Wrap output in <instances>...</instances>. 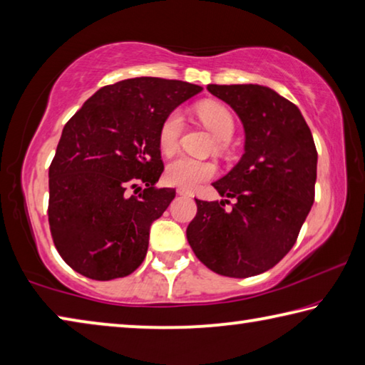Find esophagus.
I'll use <instances>...</instances> for the list:
<instances>
[{"label":"esophagus","mask_w":365,"mask_h":365,"mask_svg":"<svg viewBox=\"0 0 365 365\" xmlns=\"http://www.w3.org/2000/svg\"><path fill=\"white\" fill-rule=\"evenodd\" d=\"M177 193L182 195V196H191V195H193V193H191V191L187 190V188H178Z\"/></svg>","instance_id":"34e87169"}]
</instances>
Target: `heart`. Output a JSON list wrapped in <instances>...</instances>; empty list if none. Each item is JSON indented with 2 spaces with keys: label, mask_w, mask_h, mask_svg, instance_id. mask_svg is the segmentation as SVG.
Returning <instances> with one entry per match:
<instances>
[{
  "label": "heart",
  "mask_w": 365,
  "mask_h": 365,
  "mask_svg": "<svg viewBox=\"0 0 365 365\" xmlns=\"http://www.w3.org/2000/svg\"><path fill=\"white\" fill-rule=\"evenodd\" d=\"M197 117L220 141H228L233 137L235 119L233 114L219 103H201L196 108ZM183 130V114L180 110L170 113L163 122L159 130V146L164 153H172L178 145ZM215 174V165L209 160L196 159L180 154L172 159L165 169V180L180 188H195L201 182L209 180Z\"/></svg>",
  "instance_id": "1"
}]
</instances>
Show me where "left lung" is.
Instances as JSON below:
<instances>
[{
    "label": "left lung",
    "mask_w": 365,
    "mask_h": 365,
    "mask_svg": "<svg viewBox=\"0 0 365 365\" xmlns=\"http://www.w3.org/2000/svg\"><path fill=\"white\" fill-rule=\"evenodd\" d=\"M245 128V153L212 183L222 201L196 200L187 238L215 274L246 279L274 267L293 248L314 202L317 150L298 106L262 85H207Z\"/></svg>",
    "instance_id": "obj_1"
}]
</instances>
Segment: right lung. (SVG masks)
<instances>
[{
    "instance_id": "right-lung-1",
    "label": "right lung",
    "mask_w": 365,
    "mask_h": 365,
    "mask_svg": "<svg viewBox=\"0 0 365 365\" xmlns=\"http://www.w3.org/2000/svg\"><path fill=\"white\" fill-rule=\"evenodd\" d=\"M202 88L180 80L127 78L103 86L64 125L49 165L48 220L66 264L93 280L130 275L150 227L175 197L156 188L159 130Z\"/></svg>"
}]
</instances>
